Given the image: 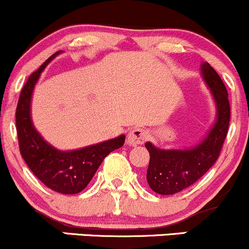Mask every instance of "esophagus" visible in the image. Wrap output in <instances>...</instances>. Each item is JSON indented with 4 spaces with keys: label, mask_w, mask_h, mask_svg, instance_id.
<instances>
[{
    "label": "esophagus",
    "mask_w": 249,
    "mask_h": 249,
    "mask_svg": "<svg viewBox=\"0 0 249 249\" xmlns=\"http://www.w3.org/2000/svg\"><path fill=\"white\" fill-rule=\"evenodd\" d=\"M147 138V132L142 128H134L128 133L127 145L128 146H138L145 141Z\"/></svg>",
    "instance_id": "esophagus-1"
}]
</instances>
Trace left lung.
Instances as JSON below:
<instances>
[{
  "label": "left lung",
  "instance_id": "left-lung-1",
  "mask_svg": "<svg viewBox=\"0 0 249 249\" xmlns=\"http://www.w3.org/2000/svg\"><path fill=\"white\" fill-rule=\"evenodd\" d=\"M200 76L215 104V121L202 140L185 148H160L147 141L149 165L147 183L159 195H175L196 183L217 160L231 120L228 92L223 82L207 61L200 64Z\"/></svg>",
  "mask_w": 249,
  "mask_h": 249
}]
</instances>
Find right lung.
Returning <instances> with one entry per match:
<instances>
[{
    "label": "right lung",
    "instance_id": "1",
    "mask_svg": "<svg viewBox=\"0 0 249 249\" xmlns=\"http://www.w3.org/2000/svg\"><path fill=\"white\" fill-rule=\"evenodd\" d=\"M54 53L29 76L22 88L17 107V130L21 156L40 181L53 191L64 195L78 194L87 188L103 159L124 146L125 135L93 143L82 148L63 151L55 148L36 130L32 120V97L42 71L60 54Z\"/></svg>",
    "mask_w": 249,
    "mask_h": 249
}]
</instances>
